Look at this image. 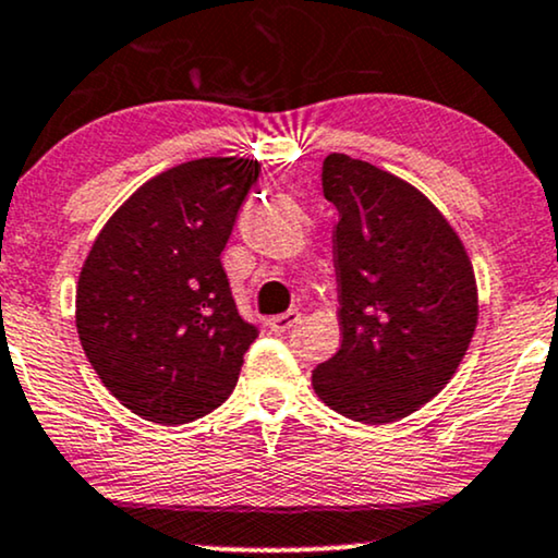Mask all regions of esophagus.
Wrapping results in <instances>:
<instances>
[{"label": "esophagus", "instance_id": "1", "mask_svg": "<svg viewBox=\"0 0 558 558\" xmlns=\"http://www.w3.org/2000/svg\"><path fill=\"white\" fill-rule=\"evenodd\" d=\"M299 319H301V312L291 308V312H283V314H278V317L267 319V327H270V332H286V330H291Z\"/></svg>", "mask_w": 558, "mask_h": 558}]
</instances>
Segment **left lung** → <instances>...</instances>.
Returning <instances> with one entry per match:
<instances>
[{"label":"left lung","instance_id":"8db88e82","mask_svg":"<svg viewBox=\"0 0 558 558\" xmlns=\"http://www.w3.org/2000/svg\"><path fill=\"white\" fill-rule=\"evenodd\" d=\"M322 192L338 207L335 272L343 343L314 392L361 424L418 411L458 372L478 325L465 246L445 215L392 173L330 153Z\"/></svg>","mask_w":558,"mask_h":558}]
</instances>
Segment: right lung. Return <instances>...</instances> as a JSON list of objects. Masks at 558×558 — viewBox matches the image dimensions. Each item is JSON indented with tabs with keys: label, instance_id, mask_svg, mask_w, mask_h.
Returning <instances> with one entry per match:
<instances>
[{
	"label": "right lung",
	"instance_id": "right-lung-1",
	"mask_svg": "<svg viewBox=\"0 0 558 558\" xmlns=\"http://www.w3.org/2000/svg\"><path fill=\"white\" fill-rule=\"evenodd\" d=\"M257 160L199 158L111 215L77 283V335L106 389L145 421L203 418L236 387L257 327L220 265Z\"/></svg>",
	"mask_w": 558,
	"mask_h": 558
}]
</instances>
